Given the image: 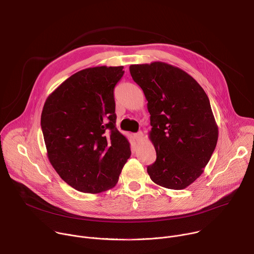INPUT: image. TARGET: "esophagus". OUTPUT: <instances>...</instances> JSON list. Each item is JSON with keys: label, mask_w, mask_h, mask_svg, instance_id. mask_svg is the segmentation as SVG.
<instances>
[{"label": "esophagus", "mask_w": 254, "mask_h": 254, "mask_svg": "<svg viewBox=\"0 0 254 254\" xmlns=\"http://www.w3.org/2000/svg\"><path fill=\"white\" fill-rule=\"evenodd\" d=\"M142 136H143V133L141 131H138L137 133L134 134V138L137 140V141H140L142 139Z\"/></svg>", "instance_id": "esophagus-1"}]
</instances>
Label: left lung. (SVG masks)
I'll use <instances>...</instances> for the list:
<instances>
[{
	"label": "left lung",
	"mask_w": 254,
	"mask_h": 254,
	"mask_svg": "<svg viewBox=\"0 0 254 254\" xmlns=\"http://www.w3.org/2000/svg\"><path fill=\"white\" fill-rule=\"evenodd\" d=\"M129 72L151 115L157 160L148 174L159 186L185 189L204 172L218 140L209 98L187 72L165 62L132 64Z\"/></svg>",
	"instance_id": "left-lung-1"
}]
</instances>
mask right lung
<instances>
[{
    "mask_svg": "<svg viewBox=\"0 0 254 254\" xmlns=\"http://www.w3.org/2000/svg\"><path fill=\"white\" fill-rule=\"evenodd\" d=\"M124 66L80 70L46 99L41 127L48 159L61 179L82 193L114 188L130 157L127 138L116 127L114 89Z\"/></svg>",
    "mask_w": 254,
    "mask_h": 254,
    "instance_id": "obj_1",
    "label": "right lung"
}]
</instances>
